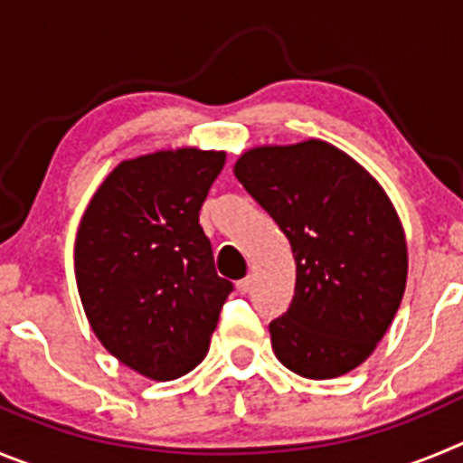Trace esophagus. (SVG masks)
<instances>
[{"label": "esophagus", "instance_id": "esophagus-1", "mask_svg": "<svg viewBox=\"0 0 463 463\" xmlns=\"http://www.w3.org/2000/svg\"><path fill=\"white\" fill-rule=\"evenodd\" d=\"M249 290H251V279H249V276L241 280H237V292H240V295H246Z\"/></svg>", "mask_w": 463, "mask_h": 463}]
</instances>
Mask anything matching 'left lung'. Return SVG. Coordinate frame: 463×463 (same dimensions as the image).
Here are the masks:
<instances>
[{"instance_id": "1", "label": "left lung", "mask_w": 463, "mask_h": 463, "mask_svg": "<svg viewBox=\"0 0 463 463\" xmlns=\"http://www.w3.org/2000/svg\"><path fill=\"white\" fill-rule=\"evenodd\" d=\"M235 175L295 253V297L269 324L276 358L306 379L358 368L407 288V240L391 198L361 164L319 139L246 150Z\"/></svg>"}]
</instances>
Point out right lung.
I'll return each instance as SVG.
<instances>
[{"mask_svg": "<svg viewBox=\"0 0 463 463\" xmlns=\"http://www.w3.org/2000/svg\"><path fill=\"white\" fill-rule=\"evenodd\" d=\"M223 164V150L198 148L125 159L77 231L75 279L90 329L111 356L155 382L205 358L232 292L198 223Z\"/></svg>", "mask_w": 463, "mask_h": 463, "instance_id": "right-lung-1", "label": "right lung"}]
</instances>
